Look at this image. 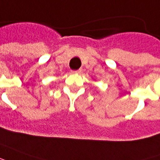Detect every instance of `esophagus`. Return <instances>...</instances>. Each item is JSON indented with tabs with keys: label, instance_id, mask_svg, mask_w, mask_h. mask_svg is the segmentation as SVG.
Wrapping results in <instances>:
<instances>
[{
	"label": "esophagus",
	"instance_id": "1",
	"mask_svg": "<svg viewBox=\"0 0 160 160\" xmlns=\"http://www.w3.org/2000/svg\"><path fill=\"white\" fill-rule=\"evenodd\" d=\"M73 73H80L81 72V69H79V70H76V71H73L72 72Z\"/></svg>",
	"mask_w": 160,
	"mask_h": 160
}]
</instances>
